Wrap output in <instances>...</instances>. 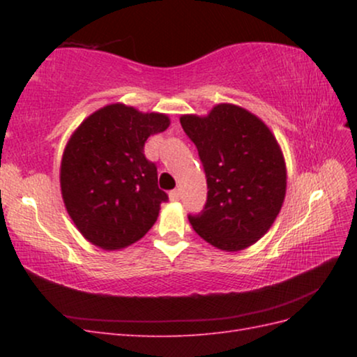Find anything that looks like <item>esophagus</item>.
<instances>
[{"label":"esophagus","mask_w":357,"mask_h":357,"mask_svg":"<svg viewBox=\"0 0 357 357\" xmlns=\"http://www.w3.org/2000/svg\"><path fill=\"white\" fill-rule=\"evenodd\" d=\"M180 197H181V193H180L178 189H174V190L169 192V199H171V201H178Z\"/></svg>","instance_id":"esophagus-1"}]
</instances>
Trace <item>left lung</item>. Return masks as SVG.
<instances>
[{
	"label": "left lung",
	"instance_id": "1",
	"mask_svg": "<svg viewBox=\"0 0 357 357\" xmlns=\"http://www.w3.org/2000/svg\"><path fill=\"white\" fill-rule=\"evenodd\" d=\"M207 177V202L189 222L202 240L240 252L269 231L286 197V162L264 121L240 105L222 102L207 116L183 114Z\"/></svg>",
	"mask_w": 357,
	"mask_h": 357
}]
</instances>
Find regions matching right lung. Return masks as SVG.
<instances>
[{
	"label": "right lung",
	"instance_id": "add662e5",
	"mask_svg": "<svg viewBox=\"0 0 357 357\" xmlns=\"http://www.w3.org/2000/svg\"><path fill=\"white\" fill-rule=\"evenodd\" d=\"M164 113L122 102L93 112L75 129L61 160V193L75 228L102 250H121L155 225L168 195L144 156L150 135L169 126Z\"/></svg>",
	"mask_w": 357,
	"mask_h": 357
}]
</instances>
